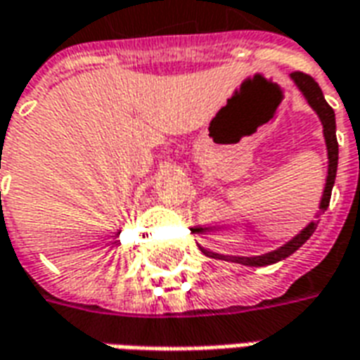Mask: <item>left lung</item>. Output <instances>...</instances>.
<instances>
[{
    "instance_id": "8db88e82",
    "label": "left lung",
    "mask_w": 360,
    "mask_h": 360,
    "mask_svg": "<svg viewBox=\"0 0 360 360\" xmlns=\"http://www.w3.org/2000/svg\"><path fill=\"white\" fill-rule=\"evenodd\" d=\"M289 79L295 82V86L299 89L302 96H304V100L309 103L312 111L316 113L318 119H320V123H322V134H324V142H326V152H328V173H326V185L324 191H322V198H320V204H318V212L314 219L310 221L309 226L302 227L299 233L291 237L285 245H281L279 249L270 250V252H266V255H258V257H233V255H219V252H212V250L204 249L200 247L206 257L210 258H218V260H227V262H237V264L243 266H270L276 264L279 260H285L287 257H291L295 250L301 249L304 243L309 241L310 235L314 233V229L320 224V214H324L328 210V206H330V196H332V188L333 183H335V173H338V156H340V148H338V139H335V113L333 110L328 105L326 102L324 94H322V90L318 86V82L309 77V75L304 73H291L289 75ZM193 233H195V229H191Z\"/></svg>"
}]
</instances>
